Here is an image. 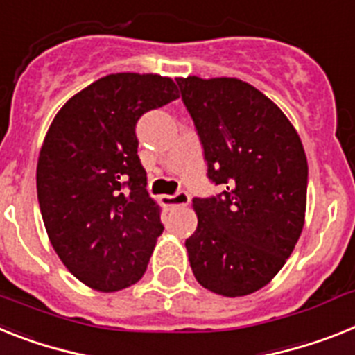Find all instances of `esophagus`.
I'll use <instances>...</instances> for the list:
<instances>
[{
	"instance_id": "1",
	"label": "esophagus",
	"mask_w": 355,
	"mask_h": 355,
	"mask_svg": "<svg viewBox=\"0 0 355 355\" xmlns=\"http://www.w3.org/2000/svg\"><path fill=\"white\" fill-rule=\"evenodd\" d=\"M160 200L166 207H177V205H187L189 200H191V196L187 195L186 191H178L177 195H162L160 196Z\"/></svg>"
}]
</instances>
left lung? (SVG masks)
<instances>
[{
    "instance_id": "left-lung-1",
    "label": "left lung",
    "mask_w": 355,
    "mask_h": 355,
    "mask_svg": "<svg viewBox=\"0 0 355 355\" xmlns=\"http://www.w3.org/2000/svg\"><path fill=\"white\" fill-rule=\"evenodd\" d=\"M204 148L207 177L223 191L193 198L196 231L186 240L196 282L236 297L265 287L302 234L309 166L285 113L234 77H178Z\"/></svg>"
}]
</instances>
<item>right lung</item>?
Returning <instances> with one entry per match:
<instances>
[{
    "mask_svg": "<svg viewBox=\"0 0 355 355\" xmlns=\"http://www.w3.org/2000/svg\"><path fill=\"white\" fill-rule=\"evenodd\" d=\"M175 99L169 77L112 73L67 101L44 137L35 173L44 227L64 267L95 291L137 284L162 234L135 126Z\"/></svg>",
    "mask_w": 355,
    "mask_h": 355,
    "instance_id": "1",
    "label": "right lung"
}]
</instances>
